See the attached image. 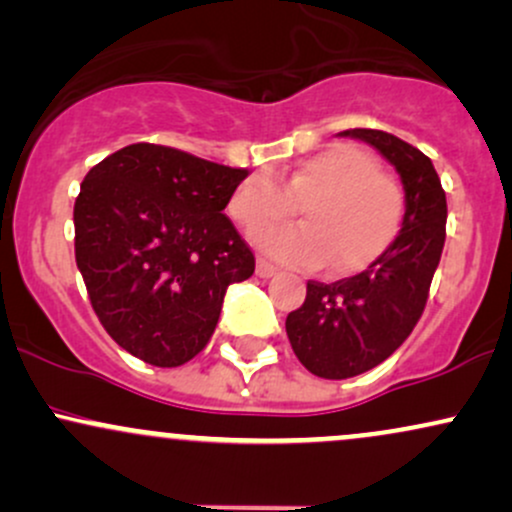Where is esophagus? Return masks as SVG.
I'll use <instances>...</instances> for the list:
<instances>
[{
    "instance_id": "obj_1",
    "label": "esophagus",
    "mask_w": 512,
    "mask_h": 512,
    "mask_svg": "<svg viewBox=\"0 0 512 512\" xmlns=\"http://www.w3.org/2000/svg\"><path fill=\"white\" fill-rule=\"evenodd\" d=\"M257 276H262V279H269V276L276 274V267L274 264H269L267 260H257Z\"/></svg>"
}]
</instances>
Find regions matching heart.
I'll return each instance as SVG.
<instances>
[{
    "mask_svg": "<svg viewBox=\"0 0 512 512\" xmlns=\"http://www.w3.org/2000/svg\"><path fill=\"white\" fill-rule=\"evenodd\" d=\"M305 211V226L264 228L252 243L269 260L296 269L332 262L339 276L373 267L395 245L404 223V192L368 151L334 144L291 170L284 187L269 175H250L236 187L228 214L255 231Z\"/></svg>",
    "mask_w": 512,
    "mask_h": 512,
    "instance_id": "b5f03b06",
    "label": "heart"
}]
</instances>
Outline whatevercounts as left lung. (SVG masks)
I'll return each instance as SVG.
<instances>
[{
    "mask_svg": "<svg viewBox=\"0 0 512 512\" xmlns=\"http://www.w3.org/2000/svg\"><path fill=\"white\" fill-rule=\"evenodd\" d=\"M395 166L404 223L390 250L361 274L310 281L305 303L286 317L293 354L317 378L344 380L392 356L419 322L445 243L448 204L431 158L380 129H344Z\"/></svg>",
    "mask_w": 512,
    "mask_h": 512,
    "instance_id": "8db88e82",
    "label": "left lung"
}]
</instances>
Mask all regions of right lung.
<instances>
[{
    "label": "right lung",
    "instance_id": "obj_1",
    "mask_svg": "<svg viewBox=\"0 0 512 512\" xmlns=\"http://www.w3.org/2000/svg\"><path fill=\"white\" fill-rule=\"evenodd\" d=\"M248 168L129 144L93 166L74 204V252L93 310L122 349L175 368L207 346L255 255L223 214Z\"/></svg>",
    "mask_w": 512,
    "mask_h": 512
}]
</instances>
